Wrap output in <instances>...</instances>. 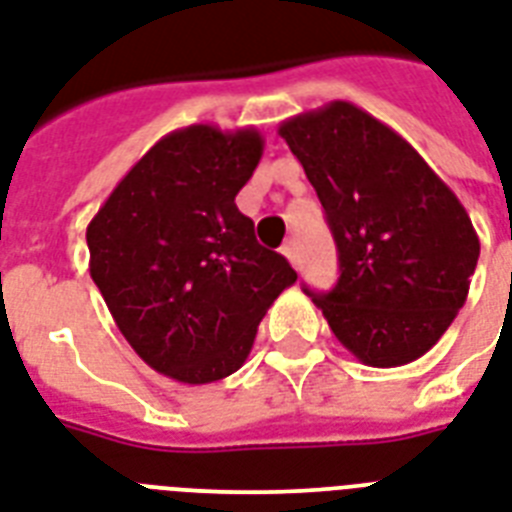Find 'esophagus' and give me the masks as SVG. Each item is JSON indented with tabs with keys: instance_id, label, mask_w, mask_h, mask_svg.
<instances>
[{
	"instance_id": "esophagus-1",
	"label": "esophagus",
	"mask_w": 512,
	"mask_h": 512,
	"mask_svg": "<svg viewBox=\"0 0 512 512\" xmlns=\"http://www.w3.org/2000/svg\"><path fill=\"white\" fill-rule=\"evenodd\" d=\"M280 253H283L285 259L291 261L293 267H299V251H296V243H293V240H285L283 248H280Z\"/></svg>"
}]
</instances>
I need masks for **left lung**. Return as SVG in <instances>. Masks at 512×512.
<instances>
[{"mask_svg":"<svg viewBox=\"0 0 512 512\" xmlns=\"http://www.w3.org/2000/svg\"><path fill=\"white\" fill-rule=\"evenodd\" d=\"M339 251L334 291L310 293L366 366L422 358L457 318L481 243L457 194L414 146L350 101L285 120Z\"/></svg>","mask_w":512,"mask_h":512,"instance_id":"1","label":"left lung"}]
</instances>
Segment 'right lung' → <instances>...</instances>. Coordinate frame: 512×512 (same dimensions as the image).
<instances>
[{
  "mask_svg": "<svg viewBox=\"0 0 512 512\" xmlns=\"http://www.w3.org/2000/svg\"><path fill=\"white\" fill-rule=\"evenodd\" d=\"M261 154L256 128L173 130L87 224L90 277L114 323L146 366L176 382L235 374L272 301L296 283L235 205Z\"/></svg>",
  "mask_w": 512,
  "mask_h": 512,
  "instance_id": "obj_1",
  "label": "right lung"
}]
</instances>
